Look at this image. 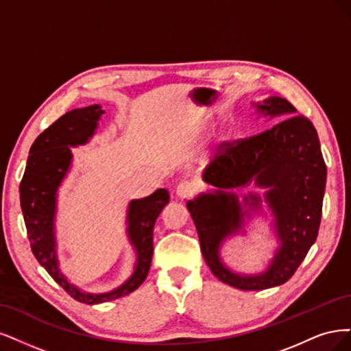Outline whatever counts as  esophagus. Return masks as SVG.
Instances as JSON below:
<instances>
[{"instance_id": "34e87169", "label": "esophagus", "mask_w": 351, "mask_h": 351, "mask_svg": "<svg viewBox=\"0 0 351 351\" xmlns=\"http://www.w3.org/2000/svg\"><path fill=\"white\" fill-rule=\"evenodd\" d=\"M194 192H195V186L194 184L189 182V180H182V182H180L176 188V195L182 199L192 197Z\"/></svg>"}]
</instances>
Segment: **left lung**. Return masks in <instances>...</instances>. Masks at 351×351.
<instances>
[{
    "mask_svg": "<svg viewBox=\"0 0 351 351\" xmlns=\"http://www.w3.org/2000/svg\"><path fill=\"white\" fill-rule=\"evenodd\" d=\"M265 117H287L252 137L223 143L207 166L202 179L216 186L199 194L186 207L195 223L201 252L211 273L229 286L241 290H264L286 282L302 264L318 236L326 166L318 134L312 122L296 112L289 100L269 97L256 105ZM267 191L265 199L275 216L279 250L265 274L236 275L219 259V246L226 237L243 227V212L232 189L252 180ZM261 198L243 197V207L256 210Z\"/></svg>",
    "mask_w": 351,
    "mask_h": 351,
    "instance_id": "obj_1",
    "label": "left lung"
}]
</instances>
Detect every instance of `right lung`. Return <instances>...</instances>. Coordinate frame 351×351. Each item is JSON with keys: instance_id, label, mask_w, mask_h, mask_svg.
<instances>
[{"instance_id": "add662e5", "label": "right lung", "mask_w": 351, "mask_h": 351, "mask_svg": "<svg viewBox=\"0 0 351 351\" xmlns=\"http://www.w3.org/2000/svg\"><path fill=\"white\" fill-rule=\"evenodd\" d=\"M104 114L105 110H101L99 105H92L73 109L56 119L32 144L26 171L20 182V206L33 255L73 299L86 304L115 300L130 295L143 285L152 265L154 223L169 202V192L162 188L149 197L130 202L127 232L137 252V264L132 276L118 289L97 295L87 293L71 285L61 273L55 241L56 191L71 165L70 147L86 144L88 138H92L97 121Z\"/></svg>"}]
</instances>
